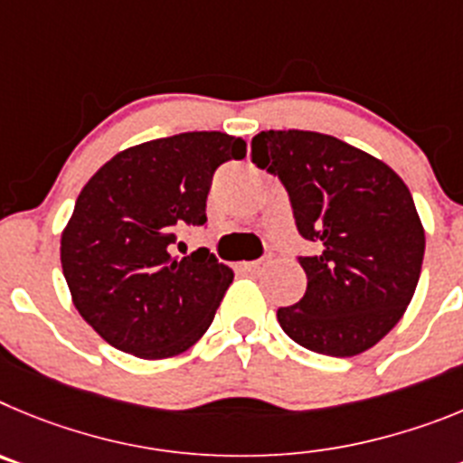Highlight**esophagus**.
Segmentation results:
<instances>
[{"instance_id":"34e87169","label":"esophagus","mask_w":463,"mask_h":463,"mask_svg":"<svg viewBox=\"0 0 463 463\" xmlns=\"http://www.w3.org/2000/svg\"><path fill=\"white\" fill-rule=\"evenodd\" d=\"M265 265H268L265 260H249V262H244V269H249V272H260Z\"/></svg>"}]
</instances>
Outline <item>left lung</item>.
<instances>
[{"instance_id":"left-lung-1","label":"left lung","mask_w":463,"mask_h":463,"mask_svg":"<svg viewBox=\"0 0 463 463\" xmlns=\"http://www.w3.org/2000/svg\"><path fill=\"white\" fill-rule=\"evenodd\" d=\"M251 161L277 175L304 240L307 293L277 311L295 344L332 357L369 351L392 330L418 286L424 228L413 195L387 164L335 136L260 131Z\"/></svg>"}]
</instances>
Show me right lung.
<instances>
[{
	"instance_id": "right-lung-1",
	"label": "right lung",
	"mask_w": 463,
	"mask_h": 463,
	"mask_svg": "<svg viewBox=\"0 0 463 463\" xmlns=\"http://www.w3.org/2000/svg\"><path fill=\"white\" fill-rule=\"evenodd\" d=\"M244 156L247 143L228 133H177L115 154L82 186L61 269L76 309L118 351L164 360L207 332L232 269L207 249L175 258L170 244L207 222L214 170Z\"/></svg>"
}]
</instances>
